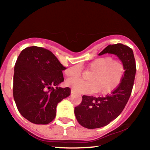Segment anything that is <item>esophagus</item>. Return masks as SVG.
Returning a JSON list of instances; mask_svg holds the SVG:
<instances>
[{
  "label": "esophagus",
  "mask_w": 150,
  "mask_h": 150,
  "mask_svg": "<svg viewBox=\"0 0 150 150\" xmlns=\"http://www.w3.org/2000/svg\"><path fill=\"white\" fill-rule=\"evenodd\" d=\"M71 93H75L76 92H75V91L74 90H73V89H71Z\"/></svg>",
  "instance_id": "obj_1"
}]
</instances>
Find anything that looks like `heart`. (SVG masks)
I'll return each mask as SVG.
<instances>
[{"label":"heart","mask_w":150,"mask_h":150,"mask_svg":"<svg viewBox=\"0 0 150 150\" xmlns=\"http://www.w3.org/2000/svg\"><path fill=\"white\" fill-rule=\"evenodd\" d=\"M87 69L92 71L88 77L90 81L69 79L66 82L67 86L83 94L96 93L99 91L102 94H107L120 86L126 71L122 60L114 59L110 56L96 58L88 64ZM64 72L69 79H78L81 76L82 67L80 64H76L67 67Z\"/></svg>","instance_id":"b5f03b06"}]
</instances>
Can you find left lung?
<instances>
[{
	"instance_id": "obj_1",
	"label": "left lung",
	"mask_w": 150,
	"mask_h": 150,
	"mask_svg": "<svg viewBox=\"0 0 150 150\" xmlns=\"http://www.w3.org/2000/svg\"><path fill=\"white\" fill-rule=\"evenodd\" d=\"M114 54L123 61L125 74L120 86L105 97L96 98L83 96L78 106L75 107V114L79 124L87 129L102 127L116 119L130 98L136 74V62L131 48L122 43L109 45L99 54Z\"/></svg>"
}]
</instances>
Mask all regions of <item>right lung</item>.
Masks as SVG:
<instances>
[{
    "label": "right lung",
    "instance_id": "add662e5",
    "mask_svg": "<svg viewBox=\"0 0 150 150\" xmlns=\"http://www.w3.org/2000/svg\"><path fill=\"white\" fill-rule=\"evenodd\" d=\"M66 69L50 51L32 46L23 49L15 64L13 95L19 112L35 124L45 125L56 116L57 105L70 95L57 86Z\"/></svg>",
    "mask_w": 150,
    "mask_h": 150
}]
</instances>
